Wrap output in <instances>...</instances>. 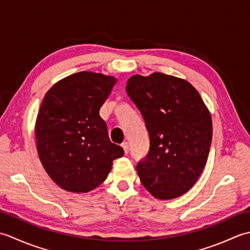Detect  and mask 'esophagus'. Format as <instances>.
<instances>
[{"label":"esophagus","instance_id":"1","mask_svg":"<svg viewBox=\"0 0 250 250\" xmlns=\"http://www.w3.org/2000/svg\"><path fill=\"white\" fill-rule=\"evenodd\" d=\"M122 148H124V151H125V153L126 155V153L129 152V144L126 142H125V143H122Z\"/></svg>","mask_w":250,"mask_h":250}]
</instances>
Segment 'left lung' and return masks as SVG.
<instances>
[{"label": "left lung", "mask_w": 250, "mask_h": 250, "mask_svg": "<svg viewBox=\"0 0 250 250\" xmlns=\"http://www.w3.org/2000/svg\"><path fill=\"white\" fill-rule=\"evenodd\" d=\"M125 89L150 139L147 157L136 167L141 183L156 199L178 198L206 164L213 135L209 110L192 84L167 74H137Z\"/></svg>", "instance_id": "obj_1"}]
</instances>
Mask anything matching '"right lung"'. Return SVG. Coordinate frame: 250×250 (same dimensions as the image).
<instances>
[{
    "label": "right lung",
    "instance_id": "add662e5",
    "mask_svg": "<svg viewBox=\"0 0 250 250\" xmlns=\"http://www.w3.org/2000/svg\"><path fill=\"white\" fill-rule=\"evenodd\" d=\"M117 79L79 72L52 86L42 102L35 122L36 148L45 171L66 191L84 193L109 174L124 149L109 141L100 108Z\"/></svg>",
    "mask_w": 250,
    "mask_h": 250
}]
</instances>
